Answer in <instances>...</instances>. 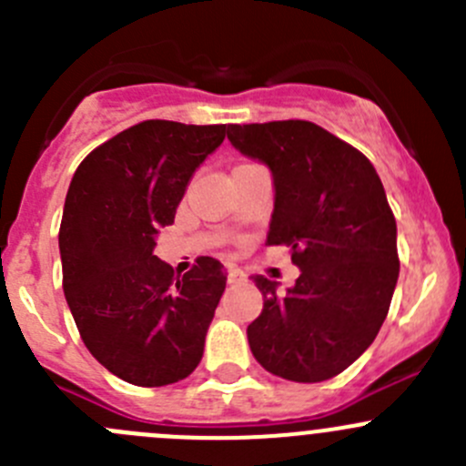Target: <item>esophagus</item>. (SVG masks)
I'll return each mask as SVG.
<instances>
[{
	"label": "esophagus",
	"instance_id": "esophagus-1",
	"mask_svg": "<svg viewBox=\"0 0 466 466\" xmlns=\"http://www.w3.org/2000/svg\"><path fill=\"white\" fill-rule=\"evenodd\" d=\"M243 279H246V272H243L241 268H237V266L228 268V281H229V284H241Z\"/></svg>",
	"mask_w": 466,
	"mask_h": 466
}]
</instances>
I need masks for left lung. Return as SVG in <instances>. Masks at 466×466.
Here are the masks:
<instances>
[{
    "mask_svg": "<svg viewBox=\"0 0 466 466\" xmlns=\"http://www.w3.org/2000/svg\"><path fill=\"white\" fill-rule=\"evenodd\" d=\"M228 139L275 180L268 246L299 268L289 293L257 275L263 311L248 327L261 368L318 383L350 368L377 338L399 277L397 220L377 168L318 124H229Z\"/></svg>",
    "mask_w": 466,
    "mask_h": 466,
    "instance_id": "8db88e82",
    "label": "left lung"
}]
</instances>
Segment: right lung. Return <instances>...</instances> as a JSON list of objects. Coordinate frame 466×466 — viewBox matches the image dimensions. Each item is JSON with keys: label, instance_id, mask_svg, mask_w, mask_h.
I'll use <instances>...</instances> for the list:
<instances>
[{"label": "right lung", "instance_id": "1", "mask_svg": "<svg viewBox=\"0 0 466 466\" xmlns=\"http://www.w3.org/2000/svg\"><path fill=\"white\" fill-rule=\"evenodd\" d=\"M223 139L225 124L139 121L96 146L69 185L58 232L65 298L89 354L133 385L176 383L203 359L223 263L198 257L180 277L153 248Z\"/></svg>", "mask_w": 466, "mask_h": 466}]
</instances>
